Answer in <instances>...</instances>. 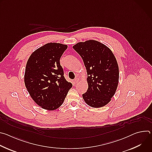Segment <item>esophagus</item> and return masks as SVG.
I'll return each instance as SVG.
<instances>
[{
  "label": "esophagus",
  "instance_id": "1",
  "mask_svg": "<svg viewBox=\"0 0 152 152\" xmlns=\"http://www.w3.org/2000/svg\"><path fill=\"white\" fill-rule=\"evenodd\" d=\"M79 81V78H76L75 79V82L76 83H78V82Z\"/></svg>",
  "mask_w": 152,
  "mask_h": 152
}]
</instances>
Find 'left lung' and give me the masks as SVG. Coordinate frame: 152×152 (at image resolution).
Wrapping results in <instances>:
<instances>
[{
    "label": "left lung",
    "mask_w": 152,
    "mask_h": 152,
    "mask_svg": "<svg viewBox=\"0 0 152 152\" xmlns=\"http://www.w3.org/2000/svg\"><path fill=\"white\" fill-rule=\"evenodd\" d=\"M73 48L81 56L88 75V88L82 94L83 100L93 107L104 106L111 101L118 83L119 69L115 56L96 40L78 42Z\"/></svg>",
    "instance_id": "8db88e82"
}]
</instances>
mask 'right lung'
Here are the masks:
<instances>
[{
	"mask_svg": "<svg viewBox=\"0 0 152 152\" xmlns=\"http://www.w3.org/2000/svg\"><path fill=\"white\" fill-rule=\"evenodd\" d=\"M67 45L50 42L30 56L26 66L25 83L31 97L42 108L55 110L63 103L72 84L64 76L60 58Z\"/></svg>",
	"mask_w": 152,
	"mask_h": 152,
	"instance_id": "obj_1",
	"label": "right lung"
}]
</instances>
